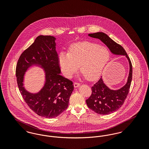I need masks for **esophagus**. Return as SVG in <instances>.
<instances>
[{
    "mask_svg": "<svg viewBox=\"0 0 149 149\" xmlns=\"http://www.w3.org/2000/svg\"><path fill=\"white\" fill-rule=\"evenodd\" d=\"M80 85V83H77V82H75V83H74V87H75V88H77V87L79 86V85Z\"/></svg>",
    "mask_w": 149,
    "mask_h": 149,
    "instance_id": "obj_1",
    "label": "esophagus"
}]
</instances>
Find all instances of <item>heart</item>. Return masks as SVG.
Masks as SVG:
<instances>
[{
  "instance_id": "obj_1",
  "label": "heart",
  "mask_w": 149,
  "mask_h": 149,
  "mask_svg": "<svg viewBox=\"0 0 149 149\" xmlns=\"http://www.w3.org/2000/svg\"><path fill=\"white\" fill-rule=\"evenodd\" d=\"M110 57L108 49L99 44L89 42L71 45L69 54L61 53L59 62L67 77H71L80 65V71L89 80L99 78Z\"/></svg>"
}]
</instances>
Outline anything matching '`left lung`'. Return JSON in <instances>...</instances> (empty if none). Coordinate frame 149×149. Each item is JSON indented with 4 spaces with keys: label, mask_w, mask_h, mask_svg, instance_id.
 Returning <instances> with one entry per match:
<instances>
[{
    "label": "left lung",
    "mask_w": 149,
    "mask_h": 149,
    "mask_svg": "<svg viewBox=\"0 0 149 149\" xmlns=\"http://www.w3.org/2000/svg\"><path fill=\"white\" fill-rule=\"evenodd\" d=\"M89 36L101 40L114 54L125 55L130 64V72L126 85L117 91L111 90L104 84L101 77L92 87V94L86 100L88 107L95 113L109 114L118 110L127 97L132 78V63L123 47L114 42L106 33L97 32L89 34Z\"/></svg>",
    "instance_id": "8db88e82"
}]
</instances>
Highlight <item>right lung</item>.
<instances>
[{"label": "right lung", "mask_w": 149, "mask_h": 149, "mask_svg": "<svg viewBox=\"0 0 149 149\" xmlns=\"http://www.w3.org/2000/svg\"><path fill=\"white\" fill-rule=\"evenodd\" d=\"M56 38L51 36H39L19 57L15 69L17 82L25 102L38 115L46 118L56 117L68 108L73 83L61 76L56 51ZM39 64L44 68L46 83L37 94L27 92L22 86L24 74L29 66Z\"/></svg>", "instance_id": "right-lung-1"}]
</instances>
